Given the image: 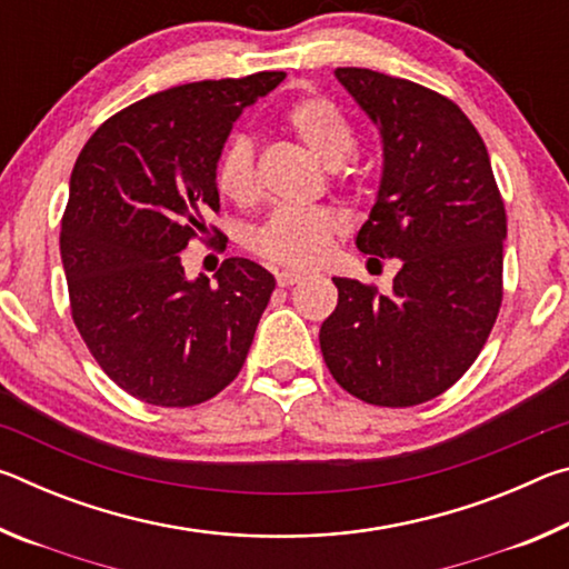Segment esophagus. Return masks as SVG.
Instances as JSON below:
<instances>
[{
    "mask_svg": "<svg viewBox=\"0 0 569 569\" xmlns=\"http://www.w3.org/2000/svg\"><path fill=\"white\" fill-rule=\"evenodd\" d=\"M303 278H306V273H301V271H278L276 273V281H278V286H281V288L293 286V283H301Z\"/></svg>",
    "mask_w": 569,
    "mask_h": 569,
    "instance_id": "34e87169",
    "label": "esophagus"
}]
</instances>
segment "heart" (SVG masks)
Listing matches in <instances>:
<instances>
[{"label": "heart", "instance_id": "1", "mask_svg": "<svg viewBox=\"0 0 569 569\" xmlns=\"http://www.w3.org/2000/svg\"><path fill=\"white\" fill-rule=\"evenodd\" d=\"M283 124L326 168L343 166L356 150V128L349 114L321 94L296 100L283 112ZM216 186L238 206H248L258 198L253 142L246 134L230 138L220 152ZM336 230H339V223L331 210L283 206L276 208L266 223L256 230L250 238V248L278 266L311 268L329 253Z\"/></svg>", "mask_w": 569, "mask_h": 569}]
</instances>
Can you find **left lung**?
Masks as SVG:
<instances>
[{
  "label": "left lung",
  "mask_w": 569,
  "mask_h": 569,
  "mask_svg": "<svg viewBox=\"0 0 569 569\" xmlns=\"http://www.w3.org/2000/svg\"><path fill=\"white\" fill-rule=\"evenodd\" d=\"M336 77L377 122L383 170L361 253L401 258L391 293L333 278L319 341L331 377L373 407H413L457 383L502 306L505 200L475 124L445 94L363 67Z\"/></svg>",
  "instance_id": "obj_1"
}]
</instances>
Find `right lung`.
Segmentation results:
<instances>
[{"label": "right lung", "mask_w": 569, "mask_h": 569, "mask_svg": "<svg viewBox=\"0 0 569 569\" xmlns=\"http://www.w3.org/2000/svg\"><path fill=\"white\" fill-rule=\"evenodd\" d=\"M283 72L180 84L104 120L77 158L60 233L72 321L102 371L156 407H196L243 369L276 278L226 258L188 281L180 250L223 240L216 166L248 104ZM210 240V243H213Z\"/></svg>", "instance_id": "add662e5"}]
</instances>
